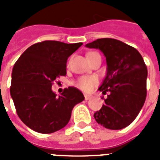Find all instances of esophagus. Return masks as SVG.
<instances>
[{
	"label": "esophagus",
	"mask_w": 160,
	"mask_h": 160,
	"mask_svg": "<svg viewBox=\"0 0 160 160\" xmlns=\"http://www.w3.org/2000/svg\"><path fill=\"white\" fill-rule=\"evenodd\" d=\"M91 97H92L91 96H89V95H85V96H84V99H85V100H89V99H90Z\"/></svg>",
	"instance_id": "34e87169"
}]
</instances>
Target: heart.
<instances>
[{
  "label": "heart",
  "mask_w": 160,
  "mask_h": 160,
  "mask_svg": "<svg viewBox=\"0 0 160 160\" xmlns=\"http://www.w3.org/2000/svg\"><path fill=\"white\" fill-rule=\"evenodd\" d=\"M96 52H90L88 54V57L91 56ZM98 83V79L94 76H83L79 78L75 82V85L78 87V89H82L83 91L89 92L91 91Z\"/></svg>",
  "instance_id": "heart-1"
}]
</instances>
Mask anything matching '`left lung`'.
<instances>
[{
	"label": "left lung",
	"instance_id": "1",
	"mask_svg": "<svg viewBox=\"0 0 160 160\" xmlns=\"http://www.w3.org/2000/svg\"><path fill=\"white\" fill-rule=\"evenodd\" d=\"M86 46L100 49L108 64L99 90L108 95L102 97L104 104L94 117L106 128H124L136 118L147 97V68L143 58L132 46L114 38H98Z\"/></svg>",
	"mask_w": 160,
	"mask_h": 160
}]
</instances>
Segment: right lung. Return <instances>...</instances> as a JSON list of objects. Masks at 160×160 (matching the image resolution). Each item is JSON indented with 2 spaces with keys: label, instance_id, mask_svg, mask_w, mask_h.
<instances>
[{
  "label": "right lung",
  "instance_id": "add662e5",
  "mask_svg": "<svg viewBox=\"0 0 160 160\" xmlns=\"http://www.w3.org/2000/svg\"><path fill=\"white\" fill-rule=\"evenodd\" d=\"M82 43L55 40L38 42L26 50L14 64L10 94L17 114L36 132L51 133L67 125L76 104L84 100L82 93L69 87L58 97L52 86L66 75V63Z\"/></svg>",
  "mask_w": 160,
  "mask_h": 160
}]
</instances>
